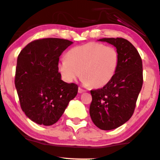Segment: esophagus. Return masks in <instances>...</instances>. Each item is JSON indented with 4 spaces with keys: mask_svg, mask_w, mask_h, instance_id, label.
<instances>
[{
    "mask_svg": "<svg viewBox=\"0 0 160 160\" xmlns=\"http://www.w3.org/2000/svg\"><path fill=\"white\" fill-rule=\"evenodd\" d=\"M86 92L85 89H83L80 88V87H79V88H78V92H79V93H82V92Z\"/></svg>",
    "mask_w": 160,
    "mask_h": 160,
    "instance_id": "1",
    "label": "esophagus"
}]
</instances>
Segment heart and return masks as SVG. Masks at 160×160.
I'll list each match as a JSON object with an SVG mask.
<instances>
[{
    "label": "heart",
    "mask_w": 160,
    "mask_h": 160,
    "mask_svg": "<svg viewBox=\"0 0 160 160\" xmlns=\"http://www.w3.org/2000/svg\"><path fill=\"white\" fill-rule=\"evenodd\" d=\"M118 64L116 48L92 42L71 48L67 59L59 62L58 71L67 83L81 75L83 85L99 88L113 79Z\"/></svg>",
    "instance_id": "b5f03b06"
}]
</instances>
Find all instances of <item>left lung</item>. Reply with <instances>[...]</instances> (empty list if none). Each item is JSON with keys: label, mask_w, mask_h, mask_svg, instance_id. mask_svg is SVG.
<instances>
[{"label": "left lung", "mask_w": 160, "mask_h": 160, "mask_svg": "<svg viewBox=\"0 0 160 160\" xmlns=\"http://www.w3.org/2000/svg\"><path fill=\"white\" fill-rule=\"evenodd\" d=\"M98 41L111 44L119 54L113 79L102 88L90 91L91 119L99 129L109 131L122 126L132 116L143 85V65L138 50L127 39L103 38Z\"/></svg>", "instance_id": "left-lung-1"}]
</instances>
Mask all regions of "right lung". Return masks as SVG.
Wrapping results in <instances>:
<instances>
[{
    "label": "right lung",
    "mask_w": 160,
    "mask_h": 160,
    "mask_svg": "<svg viewBox=\"0 0 160 160\" xmlns=\"http://www.w3.org/2000/svg\"><path fill=\"white\" fill-rule=\"evenodd\" d=\"M73 42L57 38L35 40L17 58L15 87L22 110L38 124L50 126L75 98L78 87L61 80L59 57Z\"/></svg>",
    "instance_id": "1"
}]
</instances>
